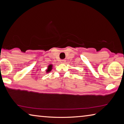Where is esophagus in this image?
Returning <instances> with one entry per match:
<instances>
[{"mask_svg":"<svg viewBox=\"0 0 124 124\" xmlns=\"http://www.w3.org/2000/svg\"><path fill=\"white\" fill-rule=\"evenodd\" d=\"M65 62H66V60H61V63H64Z\"/></svg>","mask_w":124,"mask_h":124,"instance_id":"34e87169","label":"esophagus"}]
</instances>
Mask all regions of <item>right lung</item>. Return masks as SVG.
<instances>
[{
  "label": "right lung",
  "mask_w": 124,
  "mask_h": 124,
  "mask_svg": "<svg viewBox=\"0 0 124 124\" xmlns=\"http://www.w3.org/2000/svg\"><path fill=\"white\" fill-rule=\"evenodd\" d=\"M52 64H50V65H49V66H48V68H47V70H46V72L47 73L50 72V71L52 70Z\"/></svg>",
  "instance_id": "add662e5"
}]
</instances>
